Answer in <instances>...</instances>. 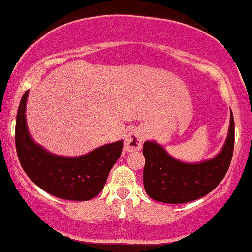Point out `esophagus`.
I'll list each match as a JSON object with an SVG mask.
<instances>
[{
    "instance_id": "34e87169",
    "label": "esophagus",
    "mask_w": 252,
    "mask_h": 252,
    "mask_svg": "<svg viewBox=\"0 0 252 252\" xmlns=\"http://www.w3.org/2000/svg\"><path fill=\"white\" fill-rule=\"evenodd\" d=\"M144 136L139 129H132L124 137V149L126 151H138L143 144Z\"/></svg>"
}]
</instances>
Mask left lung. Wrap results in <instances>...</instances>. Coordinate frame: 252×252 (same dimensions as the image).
<instances>
[{
    "label": "left lung",
    "instance_id": "obj_1",
    "mask_svg": "<svg viewBox=\"0 0 252 252\" xmlns=\"http://www.w3.org/2000/svg\"><path fill=\"white\" fill-rule=\"evenodd\" d=\"M235 122L231 113L229 134L223 149L213 159L189 164L171 157L156 142L143 144V184L148 196L170 204H181L208 195L223 180L231 163Z\"/></svg>",
    "mask_w": 252,
    "mask_h": 252
}]
</instances>
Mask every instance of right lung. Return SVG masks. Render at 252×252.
I'll return each instance as SVG.
<instances>
[{
	"mask_svg": "<svg viewBox=\"0 0 252 252\" xmlns=\"http://www.w3.org/2000/svg\"><path fill=\"white\" fill-rule=\"evenodd\" d=\"M28 90L16 116L15 144L23 170L36 186L50 195L69 201H89L102 191L108 175L122 154L123 141L114 142L80 157L48 153L30 137L26 121Z\"/></svg>",
	"mask_w": 252,
	"mask_h": 252,
	"instance_id": "add662e5",
	"label": "right lung"
}]
</instances>
